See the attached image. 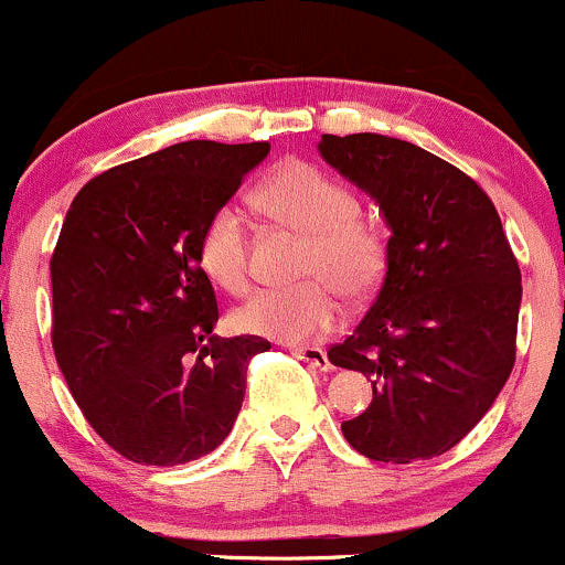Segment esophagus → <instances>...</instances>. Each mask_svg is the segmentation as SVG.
<instances>
[{
    "label": "esophagus",
    "mask_w": 565,
    "mask_h": 565,
    "mask_svg": "<svg viewBox=\"0 0 565 565\" xmlns=\"http://www.w3.org/2000/svg\"><path fill=\"white\" fill-rule=\"evenodd\" d=\"M292 353L297 359H302V362H306L311 370H319V373H327V370H332L330 356H327V353L321 349H313V345H306V349H302V345L297 349V345H295Z\"/></svg>",
    "instance_id": "obj_1"
}]
</instances>
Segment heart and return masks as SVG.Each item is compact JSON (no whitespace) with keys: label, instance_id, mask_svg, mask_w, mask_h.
Wrapping results in <instances>:
<instances>
[{"label":"heart","instance_id":"obj_1","mask_svg":"<svg viewBox=\"0 0 565 565\" xmlns=\"http://www.w3.org/2000/svg\"><path fill=\"white\" fill-rule=\"evenodd\" d=\"M257 203L278 225L308 235L300 278L292 289H265L235 311V327L281 343H308L340 321L349 300H364L386 270V244L362 220V201L349 184L306 160H289L257 188ZM249 222L233 203L214 209L198 241L201 268L227 292L252 284Z\"/></svg>","mask_w":565,"mask_h":565}]
</instances>
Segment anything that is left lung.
<instances>
[{
  "label": "left lung",
  "mask_w": 565,
  "mask_h": 565,
  "mask_svg": "<svg viewBox=\"0 0 565 565\" xmlns=\"http://www.w3.org/2000/svg\"><path fill=\"white\" fill-rule=\"evenodd\" d=\"M319 152L381 206L386 273L334 367L359 370L373 402L343 437L373 461L448 454L475 429L514 364L520 268L486 190L411 141L324 134Z\"/></svg>",
  "instance_id": "8db88e82"
}]
</instances>
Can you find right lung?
Segmentation results:
<instances>
[{
  "instance_id": "obj_1",
  "label": "right lung",
  "mask_w": 565,
  "mask_h": 565,
  "mask_svg": "<svg viewBox=\"0 0 565 565\" xmlns=\"http://www.w3.org/2000/svg\"><path fill=\"white\" fill-rule=\"evenodd\" d=\"M268 141H182L90 179L51 259L53 351L98 437L134 463L177 467L227 437L257 334L220 338L216 295L198 259Z\"/></svg>"
}]
</instances>
